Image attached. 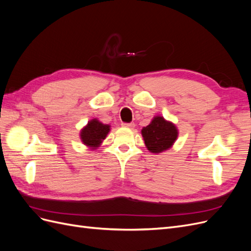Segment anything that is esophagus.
I'll use <instances>...</instances> for the list:
<instances>
[{"mask_svg":"<svg viewBox=\"0 0 251 251\" xmlns=\"http://www.w3.org/2000/svg\"><path fill=\"white\" fill-rule=\"evenodd\" d=\"M125 127H128V128H134L135 127V124L134 123H131V124H123L121 125Z\"/></svg>","mask_w":251,"mask_h":251,"instance_id":"obj_1","label":"esophagus"}]
</instances>
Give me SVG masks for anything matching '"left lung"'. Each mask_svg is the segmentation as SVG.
Wrapping results in <instances>:
<instances>
[{
  "mask_svg": "<svg viewBox=\"0 0 251 251\" xmlns=\"http://www.w3.org/2000/svg\"><path fill=\"white\" fill-rule=\"evenodd\" d=\"M141 135L151 153L160 154L174 146L178 138V128L172 121L157 115L149 126L142 127Z\"/></svg>",
  "mask_w": 251,
  "mask_h": 251,
  "instance_id": "obj_1",
  "label": "left lung"
}]
</instances>
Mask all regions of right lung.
I'll return each instance as SVG.
<instances>
[{"instance_id":"add662e5","label":"right lung","mask_w":251,"mask_h":251,"mask_svg":"<svg viewBox=\"0 0 251 251\" xmlns=\"http://www.w3.org/2000/svg\"><path fill=\"white\" fill-rule=\"evenodd\" d=\"M110 127V125H104L97 118L91 119L88 121L87 126L80 130V140L90 150H96L98 147H100L102 141L107 137L111 131Z\"/></svg>"}]
</instances>
